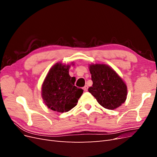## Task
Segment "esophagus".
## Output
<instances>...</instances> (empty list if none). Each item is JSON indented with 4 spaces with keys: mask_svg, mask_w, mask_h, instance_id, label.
Masks as SVG:
<instances>
[{
    "mask_svg": "<svg viewBox=\"0 0 157 157\" xmlns=\"http://www.w3.org/2000/svg\"><path fill=\"white\" fill-rule=\"evenodd\" d=\"M88 86H87V85H86V86H85L83 88V90H84V92H86L87 90H88Z\"/></svg>",
    "mask_w": 157,
    "mask_h": 157,
    "instance_id": "1",
    "label": "esophagus"
}]
</instances>
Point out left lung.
I'll return each instance as SVG.
<instances>
[{
  "label": "left lung",
  "mask_w": 157,
  "mask_h": 157,
  "mask_svg": "<svg viewBox=\"0 0 157 157\" xmlns=\"http://www.w3.org/2000/svg\"><path fill=\"white\" fill-rule=\"evenodd\" d=\"M93 82L88 92L104 108L113 110L124 103L127 96L126 85L117 73L104 64L90 65Z\"/></svg>",
  "instance_id": "8db88e82"
}]
</instances>
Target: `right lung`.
<instances>
[{"mask_svg":"<svg viewBox=\"0 0 157 157\" xmlns=\"http://www.w3.org/2000/svg\"><path fill=\"white\" fill-rule=\"evenodd\" d=\"M69 65L56 63L47 75L42 87L46 105L54 111L63 113L77 105L83 90L75 86V77L69 75Z\"/></svg>","mask_w":157,"mask_h":157,"instance_id":"obj_1","label":"right lung"}]
</instances>
